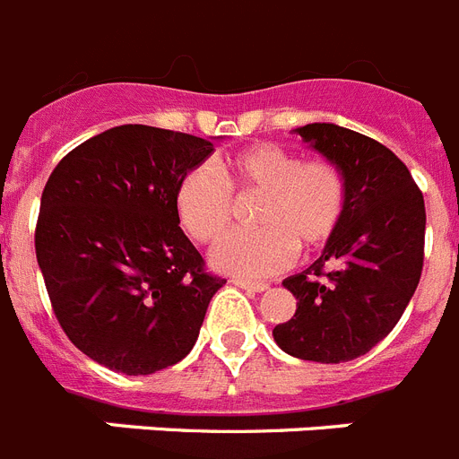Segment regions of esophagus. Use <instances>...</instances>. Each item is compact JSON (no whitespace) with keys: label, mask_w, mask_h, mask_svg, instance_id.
Here are the masks:
<instances>
[{"label":"esophagus","mask_w":459,"mask_h":459,"mask_svg":"<svg viewBox=\"0 0 459 459\" xmlns=\"http://www.w3.org/2000/svg\"><path fill=\"white\" fill-rule=\"evenodd\" d=\"M235 286H240L245 290H254V293H263V290L270 289L265 281H247V279H235Z\"/></svg>","instance_id":"obj_1"}]
</instances>
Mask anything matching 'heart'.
<instances>
[{
	"mask_svg": "<svg viewBox=\"0 0 459 459\" xmlns=\"http://www.w3.org/2000/svg\"><path fill=\"white\" fill-rule=\"evenodd\" d=\"M219 173L194 166L175 189V217L196 242L224 233L233 212L229 186L240 194H261L254 212L256 230H238L214 245L212 268L235 277H270L284 270L296 247L312 254L324 249L346 212V180L328 159L302 161L296 152L263 143L219 161Z\"/></svg>",
	"mask_w": 459,
	"mask_h": 459,
	"instance_id": "b5f03b06",
	"label": "heart"
}]
</instances>
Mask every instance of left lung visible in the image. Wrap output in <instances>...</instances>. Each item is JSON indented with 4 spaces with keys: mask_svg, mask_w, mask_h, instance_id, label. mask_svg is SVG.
I'll list each match as a JSON object with an SVG mask.
<instances>
[{
    "mask_svg": "<svg viewBox=\"0 0 459 459\" xmlns=\"http://www.w3.org/2000/svg\"><path fill=\"white\" fill-rule=\"evenodd\" d=\"M293 134L342 170L346 212L321 256L281 281L298 309L273 337L300 360L349 362L395 328L416 293L425 201L409 169L374 138L330 122Z\"/></svg>",
    "mask_w": 459,
    "mask_h": 459,
    "instance_id": "left-lung-1",
    "label": "left lung"
}]
</instances>
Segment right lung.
I'll return each mask as SVG.
<instances>
[{
  "label": "right lung",
  "mask_w": 459,
  "mask_h": 459,
  "mask_svg": "<svg viewBox=\"0 0 459 459\" xmlns=\"http://www.w3.org/2000/svg\"><path fill=\"white\" fill-rule=\"evenodd\" d=\"M214 145L122 125L71 150L48 178L37 261L66 337L91 360L145 377L194 349L226 279L205 273L175 217L182 175Z\"/></svg>",
  "instance_id": "right-lung-1"
}]
</instances>
